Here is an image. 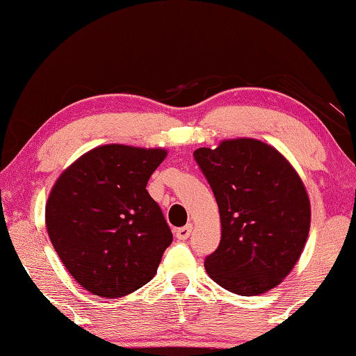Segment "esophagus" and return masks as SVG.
Instances as JSON below:
<instances>
[{
    "label": "esophagus",
    "instance_id": "obj_1",
    "mask_svg": "<svg viewBox=\"0 0 356 356\" xmlns=\"http://www.w3.org/2000/svg\"><path fill=\"white\" fill-rule=\"evenodd\" d=\"M191 232H193V225H191V223H188V225L178 228L177 238H178V240H188L189 235H191Z\"/></svg>",
    "mask_w": 356,
    "mask_h": 356
}]
</instances>
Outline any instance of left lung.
<instances>
[{
  "label": "left lung",
  "mask_w": 356,
  "mask_h": 356,
  "mask_svg": "<svg viewBox=\"0 0 356 356\" xmlns=\"http://www.w3.org/2000/svg\"><path fill=\"white\" fill-rule=\"evenodd\" d=\"M220 212V245L204 261L209 277L241 296L266 293L290 274L309 233L305 184L289 160L257 139L194 150Z\"/></svg>",
  "instance_id": "8db88e82"
}]
</instances>
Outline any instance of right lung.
Here are the masks:
<instances>
[{
  "label": "right lung",
  "instance_id": "1",
  "mask_svg": "<svg viewBox=\"0 0 356 356\" xmlns=\"http://www.w3.org/2000/svg\"><path fill=\"white\" fill-rule=\"evenodd\" d=\"M163 149L100 145L67 167L45 207L48 236L67 272L102 298L154 279L173 235L147 181Z\"/></svg>",
  "mask_w": 356,
  "mask_h": 356
}]
</instances>
